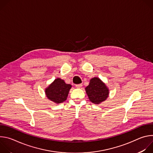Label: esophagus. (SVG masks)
<instances>
[{
  "mask_svg": "<svg viewBox=\"0 0 153 153\" xmlns=\"http://www.w3.org/2000/svg\"><path fill=\"white\" fill-rule=\"evenodd\" d=\"M76 87L77 88H80L82 87V84H77V85H76Z\"/></svg>",
  "mask_w": 153,
  "mask_h": 153,
  "instance_id": "obj_1",
  "label": "esophagus"
}]
</instances>
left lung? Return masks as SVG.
Masks as SVG:
<instances>
[{
    "instance_id": "8db88e82",
    "label": "left lung",
    "mask_w": 153,
    "mask_h": 153,
    "mask_svg": "<svg viewBox=\"0 0 153 153\" xmlns=\"http://www.w3.org/2000/svg\"><path fill=\"white\" fill-rule=\"evenodd\" d=\"M85 91L90 100L97 105L106 100L110 94V90L106 84L97 77L90 80L88 86L85 88Z\"/></svg>"
}]
</instances>
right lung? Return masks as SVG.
I'll list each match as a JSON object with an SVG mask.
<instances>
[{
	"mask_svg": "<svg viewBox=\"0 0 153 153\" xmlns=\"http://www.w3.org/2000/svg\"><path fill=\"white\" fill-rule=\"evenodd\" d=\"M71 87V85L66 83L63 80L59 77L45 88V95L51 102L59 104L67 100Z\"/></svg>",
	"mask_w": 153,
	"mask_h": 153,
	"instance_id": "obj_1",
	"label": "right lung"
}]
</instances>
